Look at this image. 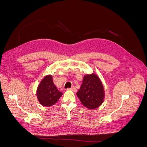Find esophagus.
<instances>
[{
  "label": "esophagus",
  "mask_w": 147,
  "mask_h": 147,
  "mask_svg": "<svg viewBox=\"0 0 147 147\" xmlns=\"http://www.w3.org/2000/svg\"><path fill=\"white\" fill-rule=\"evenodd\" d=\"M68 90H71V91H74V92H75L76 91V88H75V87H74V86H72V88H68L67 89Z\"/></svg>",
  "instance_id": "1"
}]
</instances>
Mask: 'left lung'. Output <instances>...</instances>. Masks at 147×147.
<instances>
[{"label":"left lung","mask_w":147,"mask_h":147,"mask_svg":"<svg viewBox=\"0 0 147 147\" xmlns=\"http://www.w3.org/2000/svg\"><path fill=\"white\" fill-rule=\"evenodd\" d=\"M104 90L99 78L94 74L84 77L83 83L77 96L82 104L89 109H95L102 104Z\"/></svg>","instance_id":"1"}]
</instances>
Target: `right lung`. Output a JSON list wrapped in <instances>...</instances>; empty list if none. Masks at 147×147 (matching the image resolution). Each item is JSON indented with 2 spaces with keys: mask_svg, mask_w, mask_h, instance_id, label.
<instances>
[{
  "mask_svg": "<svg viewBox=\"0 0 147 147\" xmlns=\"http://www.w3.org/2000/svg\"><path fill=\"white\" fill-rule=\"evenodd\" d=\"M63 95L53 82L52 76L48 75L44 77L38 86L37 96L43 106L50 107L56 104Z\"/></svg>",
  "mask_w": 147,
  "mask_h": 147,
  "instance_id": "add662e5",
  "label": "right lung"
}]
</instances>
